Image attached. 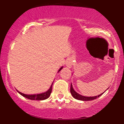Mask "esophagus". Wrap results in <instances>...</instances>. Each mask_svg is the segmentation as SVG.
I'll return each mask as SVG.
<instances>
[{"label":"esophagus","instance_id":"esophagus-1","mask_svg":"<svg viewBox=\"0 0 124 124\" xmlns=\"http://www.w3.org/2000/svg\"><path fill=\"white\" fill-rule=\"evenodd\" d=\"M71 65H72V63H71V62H68V63H67V65H66V66L68 67V68H70V66H71Z\"/></svg>","mask_w":124,"mask_h":124}]
</instances>
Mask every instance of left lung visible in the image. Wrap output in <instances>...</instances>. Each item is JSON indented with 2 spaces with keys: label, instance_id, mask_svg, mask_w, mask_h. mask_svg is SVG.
Returning <instances> with one entry per match:
<instances>
[{
  "label": "left lung",
  "instance_id": "obj_1",
  "mask_svg": "<svg viewBox=\"0 0 124 124\" xmlns=\"http://www.w3.org/2000/svg\"><path fill=\"white\" fill-rule=\"evenodd\" d=\"M106 91H105V92H106ZM70 93H71V94H72V96H73L75 99H76V100H82V101H91V100H95L96 99H97V98L99 97L100 96H101V95L104 93H101V94L99 95V96H93V97H86L84 96H82V95L79 94H78L77 92H76L75 90H74L72 84H71V86H70Z\"/></svg>",
  "mask_w": 124,
  "mask_h": 124
}]
</instances>
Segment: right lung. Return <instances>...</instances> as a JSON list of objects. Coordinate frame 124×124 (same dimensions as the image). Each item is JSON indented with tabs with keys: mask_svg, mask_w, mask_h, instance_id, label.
I'll list each match as a JSON object with an SVG mask.
<instances>
[{
	"mask_svg": "<svg viewBox=\"0 0 124 124\" xmlns=\"http://www.w3.org/2000/svg\"><path fill=\"white\" fill-rule=\"evenodd\" d=\"M63 68V67H61L59 70H58V72L60 71L61 69ZM52 85H53V83H52V85L49 88V90L48 91H46V92H44V93H41V94H23L21 92H18V90H17L18 92V93L21 94V96H23L24 97L27 98V99H30V100H45L46 99H48L49 96H50L51 92H52Z\"/></svg>",
	"mask_w": 124,
	"mask_h": 124,
	"instance_id": "right-lung-1",
	"label": "right lung"
}]
</instances>
